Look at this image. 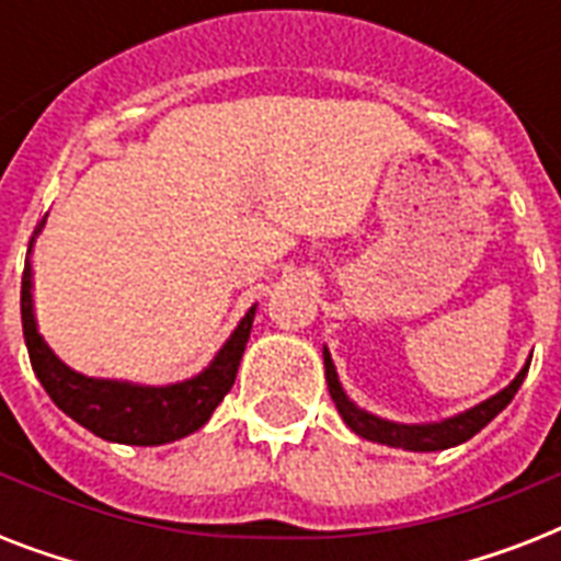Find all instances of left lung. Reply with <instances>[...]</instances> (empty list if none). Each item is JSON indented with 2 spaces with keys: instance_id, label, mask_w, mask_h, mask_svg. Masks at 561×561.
Instances as JSON below:
<instances>
[{
  "instance_id": "8db88e82",
  "label": "left lung",
  "mask_w": 561,
  "mask_h": 561,
  "mask_svg": "<svg viewBox=\"0 0 561 561\" xmlns=\"http://www.w3.org/2000/svg\"><path fill=\"white\" fill-rule=\"evenodd\" d=\"M323 364L329 392H332L334 408H337V413L343 416V422H346L355 434L369 439V443L390 445V448H404V451H443V448H454V445L471 439L480 427H486L489 422L513 401V396L518 392L524 378H527V369H530V360H527V367L515 375V381L510 383V387H504L497 396L486 399L483 404H478V408L466 410V413H457V416L434 422V425H399V422H390V419L373 416L367 410H360L355 401H350V396L343 392L341 381H337V373H334L329 350H323Z\"/></svg>"
}]
</instances>
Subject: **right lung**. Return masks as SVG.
Segmentation results:
<instances>
[{
  "instance_id": "1",
  "label": "right lung",
  "mask_w": 561,
  "mask_h": 561,
  "mask_svg": "<svg viewBox=\"0 0 561 561\" xmlns=\"http://www.w3.org/2000/svg\"><path fill=\"white\" fill-rule=\"evenodd\" d=\"M43 224L46 220H39L34 236L43 229ZM20 308L31 369L43 383V390L78 425H83L101 439L122 445H165L206 425L211 410L218 408L236 383L238 364H241L244 346L250 341L255 314V308L247 311L232 337L224 343V350L201 375H194L188 381L169 383V387H142V383L87 378V375L66 367L64 360L48 350L46 341L39 337L34 306H31L28 259H25V271H22Z\"/></svg>"
}]
</instances>
